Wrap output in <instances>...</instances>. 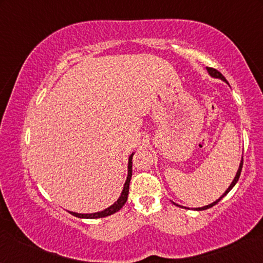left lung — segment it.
Here are the masks:
<instances>
[{
  "mask_svg": "<svg viewBox=\"0 0 263 263\" xmlns=\"http://www.w3.org/2000/svg\"><path fill=\"white\" fill-rule=\"evenodd\" d=\"M206 69H207V71H208V74H210L212 78H215V79H220V80H222V81H225V82H226V84H229V82H228V81H226V79L224 78V75H222V74L220 73V71H218L217 69H214V68H210V67H207V68H206ZM242 166H243V157H242V160H240L239 167H238V170H237V174H236V176H235V178H233V181H232V183H231V184H230V186H229V188H228V189H226V192H225L224 194H222V195H221L220 197H219V199H218L217 201H214V202H212L211 204H207V206H203V207H199V208H194V210H195V211H203V210H207V208H211V207H213V206H214V204H217V203L219 202V201H220V200L222 199V197H224V196H226V195H228V194H229V192H230V190H231V189L233 188V186H235V185H236V183H237V182H238V179H239V176H240V171H242ZM172 203H174V204H176V206H178V204H177V203H175V202H172Z\"/></svg>",
  "mask_w": 263,
  "mask_h": 263,
  "instance_id": "8db88e82",
  "label": "left lung"
}]
</instances>
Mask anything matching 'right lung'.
Instances as JSON below:
<instances>
[{
  "instance_id": "obj_1",
  "label": "right lung",
  "mask_w": 263,
  "mask_h": 263,
  "mask_svg": "<svg viewBox=\"0 0 263 263\" xmlns=\"http://www.w3.org/2000/svg\"><path fill=\"white\" fill-rule=\"evenodd\" d=\"M133 156H134V153H132L130 156H129V160H128V176H127V181L124 183V186H123V190H122L121 193V196L118 197V200L115 202L114 204H111L110 207L105 208L104 211H100V212H97V213H77V212H69L70 214H73L74 217H78V218H82V219H98V218H104V217H109V215L116 213L121 210L122 207L124 206V203L127 202V199H128V194H129V183H130V178H132V174H133Z\"/></svg>"
}]
</instances>
